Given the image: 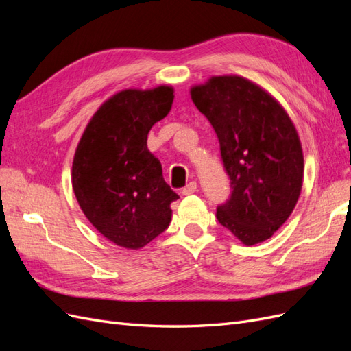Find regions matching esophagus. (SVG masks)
I'll return each instance as SVG.
<instances>
[{"mask_svg": "<svg viewBox=\"0 0 351 351\" xmlns=\"http://www.w3.org/2000/svg\"><path fill=\"white\" fill-rule=\"evenodd\" d=\"M196 192H197V184H196V182H190V183L182 190V193H183L184 196L193 195V193H196Z\"/></svg>", "mask_w": 351, "mask_h": 351, "instance_id": "1", "label": "esophagus"}]
</instances>
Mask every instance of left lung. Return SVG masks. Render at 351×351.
I'll use <instances>...</instances> for the list:
<instances>
[{"label": "left lung", "mask_w": 351, "mask_h": 351, "mask_svg": "<svg viewBox=\"0 0 351 351\" xmlns=\"http://www.w3.org/2000/svg\"><path fill=\"white\" fill-rule=\"evenodd\" d=\"M218 136L231 193L217 219L246 246L269 239L290 217L303 184V151L289 114L240 76H214L190 90Z\"/></svg>", "instance_id": "8db88e82"}]
</instances>
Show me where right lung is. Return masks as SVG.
<instances>
[{"label": "right lung", "mask_w": 351, "mask_h": 351, "mask_svg": "<svg viewBox=\"0 0 351 351\" xmlns=\"http://www.w3.org/2000/svg\"><path fill=\"white\" fill-rule=\"evenodd\" d=\"M174 89H125L93 114L73 159L71 184L83 214L104 237L141 249L161 234L178 199L147 151V133L171 110Z\"/></svg>", "instance_id": "obj_1"}]
</instances>
